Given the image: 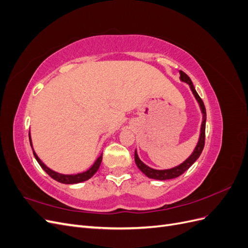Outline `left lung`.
<instances>
[{
    "mask_svg": "<svg viewBox=\"0 0 248 248\" xmlns=\"http://www.w3.org/2000/svg\"><path fill=\"white\" fill-rule=\"evenodd\" d=\"M179 74H180V80L183 82H186V84L189 86L191 92L194 96V98L197 99L199 106H200V108H201V111H202V124H201V130H200V138H199L196 148H194L193 152L190 154L188 158L184 160L182 163H180L179 166L170 168V169H167V170H156V169H152V168L148 167L147 164H145L140 159V157L137 152V149H136V152H134V160H136L137 167L141 170V172H144V174L150 179L161 180V181H164V180H170V179H174V178L179 177L180 175H182L186 170H188L194 162H196V160L200 157L202 149H204L205 129H206V108L204 106V102H202L201 97L197 93L196 89H194L193 84H192L191 79L189 78V77L181 70L179 71Z\"/></svg>",
    "mask_w": 248,
    "mask_h": 248,
    "instance_id": "8db88e82",
    "label": "left lung"
}]
</instances>
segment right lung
I'll list each match as a JSON object with an SVG mask.
<instances>
[{"instance_id": "obj_1", "label": "right lung", "mask_w": 248, "mask_h": 248, "mask_svg": "<svg viewBox=\"0 0 248 248\" xmlns=\"http://www.w3.org/2000/svg\"><path fill=\"white\" fill-rule=\"evenodd\" d=\"M29 138H30V144H31V147H32V150H33V154L35 156V158L37 160V162H38L40 164V167L46 170V174L48 176H50L52 179L56 180V181L60 182V183H64V184H77V183H80V182H84V181H87V180H89L90 178H91L95 172L98 170L100 164H101V161H102V154L98 157L95 160V162L92 164V167L90 168L89 170H87L86 171H82V172H79V174H76V175H64V174H60V172H57L55 170H50L49 168H47L46 164H44L41 159L38 157V155L36 154V152L34 151L33 149V144H32V140H31V133H30L29 131Z\"/></svg>"}]
</instances>
